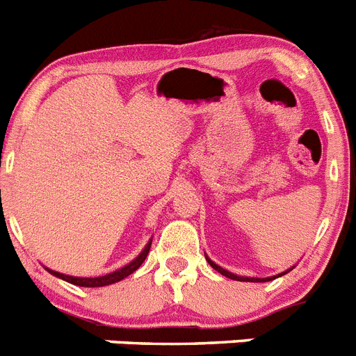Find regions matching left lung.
Returning <instances> with one entry per match:
<instances>
[{"label": "left lung", "instance_id": "left-lung-1", "mask_svg": "<svg viewBox=\"0 0 356 356\" xmlns=\"http://www.w3.org/2000/svg\"><path fill=\"white\" fill-rule=\"evenodd\" d=\"M205 257H207V254H205ZM207 262H209L210 266H212L217 273H221L222 276H226V278H229V280H237V282H254V284H262V282H271V280L280 278V276L287 275L289 271H292V269H294V267H296V266H292L291 269H287V271H284V273H280V275H276V276H267V278H250V276H238V275H234V273L226 271V269H222L221 266H217V264L213 262V260H210L209 257H207Z\"/></svg>", "mask_w": 356, "mask_h": 356}]
</instances>
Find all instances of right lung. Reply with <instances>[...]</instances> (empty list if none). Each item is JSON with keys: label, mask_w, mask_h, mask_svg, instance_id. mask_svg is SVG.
<instances>
[{"label": "right lung", "mask_w": 356, "mask_h": 356, "mask_svg": "<svg viewBox=\"0 0 356 356\" xmlns=\"http://www.w3.org/2000/svg\"><path fill=\"white\" fill-rule=\"evenodd\" d=\"M149 248H151V238L147 241V244L144 246V250L140 251V253L137 254V257H135L130 264H127V266L121 267V269H118V271L108 273V275H103V276H94V278L69 276V275H64V273H56V271H53V269H48V267H46V269H48L53 276H56V278L64 280V282H67V284L78 285V287H105V285L118 284V282H121L122 278H127V276H130L131 273L137 271V269L143 266L144 260H146L147 253H149Z\"/></svg>", "instance_id": "obj_1"}]
</instances>
